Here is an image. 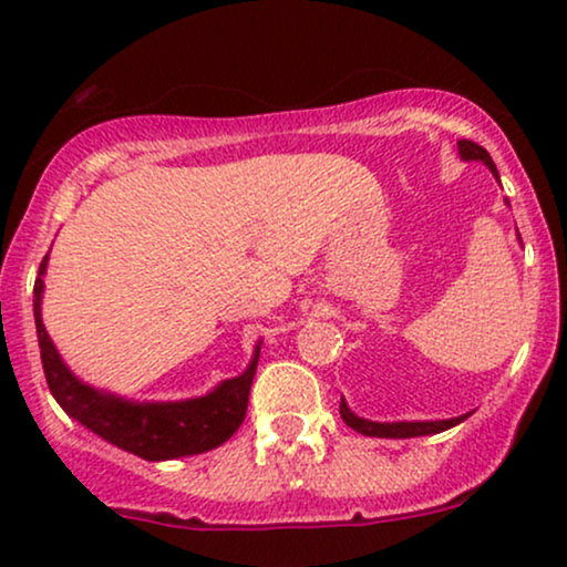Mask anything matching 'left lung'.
<instances>
[{
  "label": "left lung",
  "instance_id": "1",
  "mask_svg": "<svg viewBox=\"0 0 567 567\" xmlns=\"http://www.w3.org/2000/svg\"><path fill=\"white\" fill-rule=\"evenodd\" d=\"M458 154H461V159H466V162L480 159L483 165L491 167V173L498 178V171H496V165H493L491 154H487L480 143L458 141ZM341 419L347 421V426L354 429V432L365 434V437L405 440V437H424V434L445 432V429L461 424L466 415H458V419H445V421H396V424H379V421H368V419H360V415H354L349 410L347 402L341 400Z\"/></svg>",
  "mask_w": 567,
  "mask_h": 567
}]
</instances>
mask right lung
I'll use <instances>...</instances> for the list:
<instances>
[{
  "instance_id": "add662e5",
  "label": "right lung",
  "mask_w": 567,
  "mask_h": 567,
  "mask_svg": "<svg viewBox=\"0 0 567 567\" xmlns=\"http://www.w3.org/2000/svg\"><path fill=\"white\" fill-rule=\"evenodd\" d=\"M48 256L39 266L34 282V320L39 351H42L44 379L53 396L74 421L95 432L122 451L141 455L146 461H167L181 455H197L224 445L243 426L250 396L252 375L258 368L261 343L256 347L250 365L243 375L218 383L210 394L181 402H130L122 396L97 392L76 379L63 365L61 354L50 341L42 324V275Z\"/></svg>"
}]
</instances>
